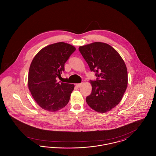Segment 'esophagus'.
Returning a JSON list of instances; mask_svg holds the SVG:
<instances>
[{
    "label": "esophagus",
    "mask_w": 156,
    "mask_h": 156,
    "mask_svg": "<svg viewBox=\"0 0 156 156\" xmlns=\"http://www.w3.org/2000/svg\"><path fill=\"white\" fill-rule=\"evenodd\" d=\"M82 85V82L80 83H76V86L77 87H80Z\"/></svg>",
    "instance_id": "obj_1"
}]
</instances>
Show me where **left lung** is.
<instances>
[{"instance_id": "obj_1", "label": "left lung", "mask_w": 156, "mask_h": 156, "mask_svg": "<svg viewBox=\"0 0 156 156\" xmlns=\"http://www.w3.org/2000/svg\"><path fill=\"white\" fill-rule=\"evenodd\" d=\"M79 51L97 76L90 81L92 92L86 102L100 113L109 111L122 99L127 85L126 64L117 51L110 45L95 42L79 47Z\"/></svg>"}]
</instances>
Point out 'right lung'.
Segmentation results:
<instances>
[{"label": "right lung", "instance_id": "add662e5", "mask_svg": "<svg viewBox=\"0 0 156 156\" xmlns=\"http://www.w3.org/2000/svg\"><path fill=\"white\" fill-rule=\"evenodd\" d=\"M76 48L59 42L42 48L30 64L28 86L34 101L47 111H59L67 105L74 85L57 82L56 78L64 71V64Z\"/></svg>", "mask_w": 156, "mask_h": 156}]
</instances>
